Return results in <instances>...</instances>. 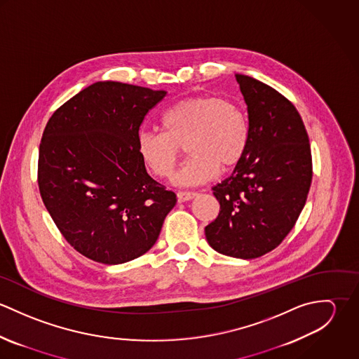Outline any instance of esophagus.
<instances>
[{"instance_id": "34e87169", "label": "esophagus", "mask_w": 359, "mask_h": 359, "mask_svg": "<svg viewBox=\"0 0 359 359\" xmlns=\"http://www.w3.org/2000/svg\"><path fill=\"white\" fill-rule=\"evenodd\" d=\"M177 196H178V199H180V201H182V202H188V201L195 199V198L198 196V194H196V192H189V191H180V192L177 194Z\"/></svg>"}]
</instances>
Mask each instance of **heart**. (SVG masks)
Returning <instances> with one entry per match:
<instances>
[{"label": "heart", "instance_id": "1", "mask_svg": "<svg viewBox=\"0 0 359 359\" xmlns=\"http://www.w3.org/2000/svg\"><path fill=\"white\" fill-rule=\"evenodd\" d=\"M163 131L142 130L138 154L156 177L172 172L187 145L189 161L172 177L180 187H196L214 180L221 170L235 167L248 149L249 121L238 103L225 98L192 97L178 101L161 114Z\"/></svg>", "mask_w": 359, "mask_h": 359}]
</instances>
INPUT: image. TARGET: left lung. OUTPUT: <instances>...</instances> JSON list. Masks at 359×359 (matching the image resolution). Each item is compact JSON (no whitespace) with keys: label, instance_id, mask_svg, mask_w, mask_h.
<instances>
[{"label":"left lung","instance_id":"obj_1","mask_svg":"<svg viewBox=\"0 0 359 359\" xmlns=\"http://www.w3.org/2000/svg\"><path fill=\"white\" fill-rule=\"evenodd\" d=\"M235 79L248 104L249 144L231 177L212 187L221 210L205 232L215 252L252 259L293 229L307 201L312 158L294 104L253 77Z\"/></svg>","mask_w":359,"mask_h":359}]
</instances>
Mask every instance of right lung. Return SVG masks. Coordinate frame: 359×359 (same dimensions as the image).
<instances>
[{"label": "right lung", "instance_id": "obj_1", "mask_svg": "<svg viewBox=\"0 0 359 359\" xmlns=\"http://www.w3.org/2000/svg\"><path fill=\"white\" fill-rule=\"evenodd\" d=\"M165 91L98 81L47 123L39 188L53 222L83 256L107 265L145 255L177 203L147 172L137 138Z\"/></svg>", "mask_w": 359, "mask_h": 359}]
</instances>
